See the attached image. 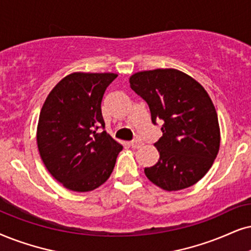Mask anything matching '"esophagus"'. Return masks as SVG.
<instances>
[{"mask_svg": "<svg viewBox=\"0 0 251 251\" xmlns=\"http://www.w3.org/2000/svg\"><path fill=\"white\" fill-rule=\"evenodd\" d=\"M129 145L132 146V148H139L142 146V142L140 140H133V141H131V144Z\"/></svg>", "mask_w": 251, "mask_h": 251, "instance_id": "esophagus-1", "label": "esophagus"}]
</instances>
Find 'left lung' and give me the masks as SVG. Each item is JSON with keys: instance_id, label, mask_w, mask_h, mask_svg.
I'll use <instances>...</instances> for the list:
<instances>
[{"instance_id": "obj_1", "label": "left lung", "mask_w": 251, "mask_h": 251, "mask_svg": "<svg viewBox=\"0 0 251 251\" xmlns=\"http://www.w3.org/2000/svg\"><path fill=\"white\" fill-rule=\"evenodd\" d=\"M129 85L148 104L154 125L163 123V134L154 144L160 158L145 168L147 178L166 191L196 184L220 147L218 115L208 94L191 76L173 68L135 73Z\"/></svg>"}]
</instances>
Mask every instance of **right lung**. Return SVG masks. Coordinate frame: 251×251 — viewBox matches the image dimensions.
Wrapping results in <instances>:
<instances>
[{"label":"right lung","mask_w":251,"mask_h":251,"mask_svg":"<svg viewBox=\"0 0 251 251\" xmlns=\"http://www.w3.org/2000/svg\"><path fill=\"white\" fill-rule=\"evenodd\" d=\"M113 73H73L47 96L37 127L46 169L65 188L88 192L105 183L123 146L105 131L100 104Z\"/></svg>","instance_id":"right-lung-1"}]
</instances>
